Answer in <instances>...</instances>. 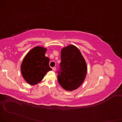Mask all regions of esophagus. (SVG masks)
<instances>
[{
  "label": "esophagus",
  "instance_id": "esophagus-1",
  "mask_svg": "<svg viewBox=\"0 0 122 122\" xmlns=\"http://www.w3.org/2000/svg\"><path fill=\"white\" fill-rule=\"evenodd\" d=\"M52 71H53L54 72H55V71H56V68H55V67H54V68H52Z\"/></svg>",
  "mask_w": 122,
  "mask_h": 122
}]
</instances>
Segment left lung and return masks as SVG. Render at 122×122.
Listing matches in <instances>:
<instances>
[{"label":"left lung","mask_w":122,"mask_h":122,"mask_svg":"<svg viewBox=\"0 0 122 122\" xmlns=\"http://www.w3.org/2000/svg\"><path fill=\"white\" fill-rule=\"evenodd\" d=\"M61 72L58 76L60 85L67 91H73L81 86L87 73V65L79 49L70 45L61 50Z\"/></svg>","instance_id":"1"}]
</instances>
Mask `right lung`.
<instances>
[{
	"label": "right lung",
	"mask_w": 122,
	"mask_h": 122,
	"mask_svg": "<svg viewBox=\"0 0 122 122\" xmlns=\"http://www.w3.org/2000/svg\"><path fill=\"white\" fill-rule=\"evenodd\" d=\"M47 48L37 46L25 55L21 64L22 77L30 85H34L42 80L52 69L49 66L50 59L45 56Z\"/></svg>",
	"instance_id": "add662e5"
}]
</instances>
